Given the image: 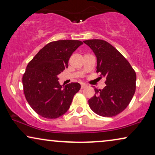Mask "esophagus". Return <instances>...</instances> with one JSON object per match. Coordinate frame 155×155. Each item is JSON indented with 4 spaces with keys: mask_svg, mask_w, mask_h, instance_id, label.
I'll list each match as a JSON object with an SVG mask.
<instances>
[{
    "mask_svg": "<svg viewBox=\"0 0 155 155\" xmlns=\"http://www.w3.org/2000/svg\"><path fill=\"white\" fill-rule=\"evenodd\" d=\"M86 87H87V84H81V89H84V88H85Z\"/></svg>",
    "mask_w": 155,
    "mask_h": 155,
    "instance_id": "1",
    "label": "esophagus"
}]
</instances>
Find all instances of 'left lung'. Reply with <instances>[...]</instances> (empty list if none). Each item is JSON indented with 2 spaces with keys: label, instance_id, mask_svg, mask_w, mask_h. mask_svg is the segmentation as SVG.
Segmentation results:
<instances>
[{
  "label": "left lung",
  "instance_id": "8db88e82",
  "mask_svg": "<svg viewBox=\"0 0 155 155\" xmlns=\"http://www.w3.org/2000/svg\"><path fill=\"white\" fill-rule=\"evenodd\" d=\"M83 42L96 55L97 73L106 78L107 84L103 90L94 89L89 106L104 117L118 115L128 107L135 94L136 73L126 58L107 41L90 39Z\"/></svg>",
  "mask_w": 155,
  "mask_h": 155
}]
</instances>
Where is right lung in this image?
I'll return each instance as SVG.
<instances>
[{"label":"right lung","mask_w":155,"mask_h":155,"mask_svg":"<svg viewBox=\"0 0 155 155\" xmlns=\"http://www.w3.org/2000/svg\"><path fill=\"white\" fill-rule=\"evenodd\" d=\"M82 44L78 40L50 42L27 65L22 77L23 90L27 102L39 116L57 118L68 110L81 87L78 82L61 85L58 75L68 67L70 57Z\"/></svg>","instance_id":"1"}]
</instances>
